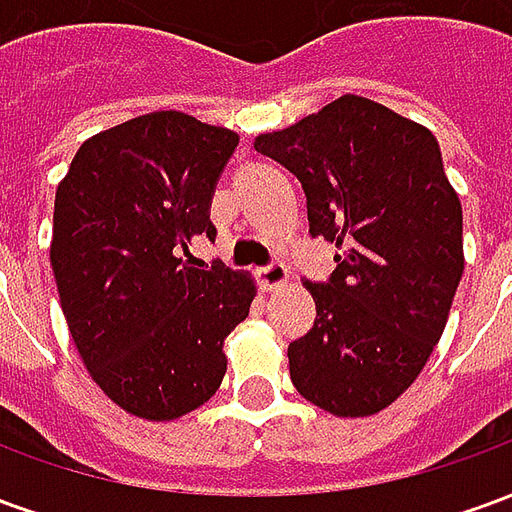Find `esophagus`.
Wrapping results in <instances>:
<instances>
[{
    "instance_id": "esophagus-1",
    "label": "esophagus",
    "mask_w": 512,
    "mask_h": 512,
    "mask_svg": "<svg viewBox=\"0 0 512 512\" xmlns=\"http://www.w3.org/2000/svg\"><path fill=\"white\" fill-rule=\"evenodd\" d=\"M288 282V268L282 266L279 260L268 263L266 268H260V285L266 290H277Z\"/></svg>"
}]
</instances>
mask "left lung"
I'll return each mask as SVG.
<instances>
[{"mask_svg":"<svg viewBox=\"0 0 512 512\" xmlns=\"http://www.w3.org/2000/svg\"><path fill=\"white\" fill-rule=\"evenodd\" d=\"M255 150L299 178L310 235L337 246L307 282L315 323L290 343V381L334 417H370L414 384L463 274V213L436 136L343 95Z\"/></svg>","mask_w":512,"mask_h":512,"instance_id":"obj_1","label":"left lung"}]
</instances>
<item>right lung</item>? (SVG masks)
Segmentation results:
<instances>
[{
	"instance_id": "right-lung-1",
	"label": "right lung",
	"mask_w": 512,
	"mask_h": 512,
	"mask_svg": "<svg viewBox=\"0 0 512 512\" xmlns=\"http://www.w3.org/2000/svg\"><path fill=\"white\" fill-rule=\"evenodd\" d=\"M238 147L230 128L150 112L87 139L57 186L51 268L84 367L117 406L167 422L211 400L224 337L255 282L194 268V235L216 238L211 202Z\"/></svg>"
}]
</instances>
